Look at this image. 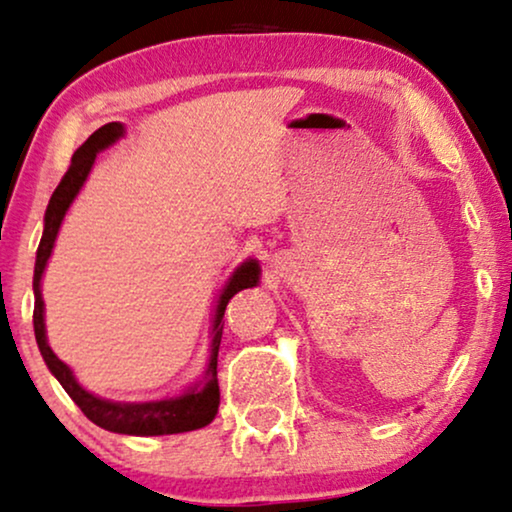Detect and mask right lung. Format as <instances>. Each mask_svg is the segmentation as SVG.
<instances>
[{"mask_svg": "<svg viewBox=\"0 0 512 512\" xmlns=\"http://www.w3.org/2000/svg\"><path fill=\"white\" fill-rule=\"evenodd\" d=\"M122 137V125L120 122H108L96 129L84 144L77 148L73 160H70L68 172L63 174L61 184L56 186L54 196H51L47 205V215H44V234L37 248V262H35V278H32V290H35V312H32V323H35V338L37 347H40L44 361H47L49 371L56 375L58 383L63 385V390L70 394V399L80 406V411L87 416L92 423L99 425L103 430L120 432V435H174V432H189L205 428L212 418L217 416L219 409V383H217V354H219V342H222L224 331V309L229 304L231 297L241 293L243 288L257 286L260 281V267L255 260L243 262L236 269V274L231 276L229 286L224 288L222 300L217 304V316H215V328H212V352H210V364L205 371L203 380L196 387H191L189 392L181 394L177 399H165V401H148V404H118V401L99 399L87 390H82L77 385V380L70 373V368L63 364L61 359L51 352L47 345V335H44V302L40 293V278L47 267V260L54 248L58 226H61L66 210L73 203V198L80 191V186L87 179L89 170H92L96 153L103 151L106 146H111L115 139Z\"/></svg>", "mask_w": 512, "mask_h": 512, "instance_id": "1", "label": "right lung"}]
</instances>
